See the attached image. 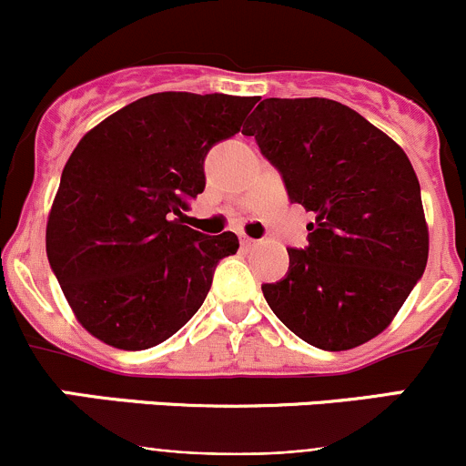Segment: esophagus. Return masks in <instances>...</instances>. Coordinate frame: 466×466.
Instances as JSON below:
<instances>
[{"label":"esophagus","mask_w":466,"mask_h":466,"mask_svg":"<svg viewBox=\"0 0 466 466\" xmlns=\"http://www.w3.org/2000/svg\"><path fill=\"white\" fill-rule=\"evenodd\" d=\"M241 246L243 248H255L257 241H255V238H250V237H246V234H243V237H241Z\"/></svg>","instance_id":"obj_1"}]
</instances>
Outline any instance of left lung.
<instances>
[{
  "instance_id": "obj_1",
  "label": "left lung",
  "mask_w": 466,
  "mask_h": 466,
  "mask_svg": "<svg viewBox=\"0 0 466 466\" xmlns=\"http://www.w3.org/2000/svg\"><path fill=\"white\" fill-rule=\"evenodd\" d=\"M243 135L313 214L309 246L263 284L277 318L309 345L345 351L379 336L429 261L420 180L397 142L331 98H263Z\"/></svg>"
}]
</instances>
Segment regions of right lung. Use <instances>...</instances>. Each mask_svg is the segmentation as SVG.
I'll return each mask as SVG.
<instances>
[{
    "instance_id": "obj_1",
    "label": "right lung",
    "mask_w": 466,
    "mask_h": 466,
    "mask_svg": "<svg viewBox=\"0 0 466 466\" xmlns=\"http://www.w3.org/2000/svg\"><path fill=\"white\" fill-rule=\"evenodd\" d=\"M255 96L159 92L94 126L63 168L46 257L76 320L106 345L148 350L203 307L234 232L185 225L205 155L241 130Z\"/></svg>"
}]
</instances>
